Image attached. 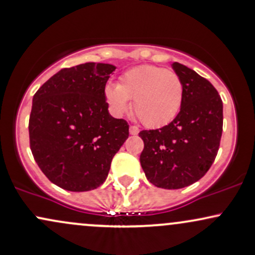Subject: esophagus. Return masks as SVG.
Here are the masks:
<instances>
[{
  "label": "esophagus",
  "instance_id": "1",
  "mask_svg": "<svg viewBox=\"0 0 255 255\" xmlns=\"http://www.w3.org/2000/svg\"><path fill=\"white\" fill-rule=\"evenodd\" d=\"M128 131H130L131 135H137L138 133V128L137 127H133V125H131L130 128H128Z\"/></svg>",
  "mask_w": 255,
  "mask_h": 255
}]
</instances>
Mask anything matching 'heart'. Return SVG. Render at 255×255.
I'll list each match as a JSON object with an SVG mask.
<instances>
[{
    "label": "heart",
    "instance_id": "b5f03b06",
    "mask_svg": "<svg viewBox=\"0 0 255 255\" xmlns=\"http://www.w3.org/2000/svg\"><path fill=\"white\" fill-rule=\"evenodd\" d=\"M105 95L118 114L128 107L144 127L155 128L171 123L181 111L185 86L179 74L157 65H138L120 76L119 84H108Z\"/></svg>",
    "mask_w": 255,
    "mask_h": 255
}]
</instances>
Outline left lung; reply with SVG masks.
<instances>
[{
  "label": "left lung",
  "instance_id": "8db88e82",
  "mask_svg": "<svg viewBox=\"0 0 255 255\" xmlns=\"http://www.w3.org/2000/svg\"><path fill=\"white\" fill-rule=\"evenodd\" d=\"M172 69L185 86L181 111L170 124L138 133L147 180L166 190L202 179L214 163L223 133V101L215 87L186 65L175 62Z\"/></svg>",
  "mask_w": 255,
  "mask_h": 255
}]
</instances>
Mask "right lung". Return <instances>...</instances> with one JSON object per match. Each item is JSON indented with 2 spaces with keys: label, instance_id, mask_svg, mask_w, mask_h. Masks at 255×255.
<instances>
[{
  "label": "right lung",
  "instance_id": "right-lung-1",
  "mask_svg": "<svg viewBox=\"0 0 255 255\" xmlns=\"http://www.w3.org/2000/svg\"><path fill=\"white\" fill-rule=\"evenodd\" d=\"M116 67L64 68L32 98L29 139L34 159L54 185L73 192L100 187L128 137L127 120L109 116L105 89Z\"/></svg>",
  "mask_w": 255,
  "mask_h": 255
}]
</instances>
